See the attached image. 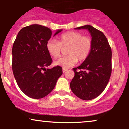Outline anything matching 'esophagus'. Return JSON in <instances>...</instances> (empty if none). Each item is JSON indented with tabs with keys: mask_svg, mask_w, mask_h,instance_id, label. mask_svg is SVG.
I'll return each instance as SVG.
<instances>
[{
	"mask_svg": "<svg viewBox=\"0 0 129 129\" xmlns=\"http://www.w3.org/2000/svg\"><path fill=\"white\" fill-rule=\"evenodd\" d=\"M67 71V69H65V68H63V69H62V72H63V73H65V72H66Z\"/></svg>",
	"mask_w": 129,
	"mask_h": 129,
	"instance_id": "obj_1",
	"label": "esophagus"
}]
</instances>
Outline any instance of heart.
I'll return each instance as SVG.
<instances>
[{"instance_id":"obj_1","label":"heart","mask_w":129,"mask_h":129,"mask_svg":"<svg viewBox=\"0 0 129 129\" xmlns=\"http://www.w3.org/2000/svg\"><path fill=\"white\" fill-rule=\"evenodd\" d=\"M67 47L68 55L55 62L56 65L65 69L73 66L78 59L81 62L88 58L93 48L92 38L79 31H72L62 34L59 37V41L50 39L46 44L47 51L54 59L59 58L61 55L62 48Z\"/></svg>"}]
</instances>
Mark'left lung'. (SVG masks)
Returning <instances> with one entry per match:
<instances>
[{
    "mask_svg": "<svg viewBox=\"0 0 129 129\" xmlns=\"http://www.w3.org/2000/svg\"><path fill=\"white\" fill-rule=\"evenodd\" d=\"M76 28L89 31L92 36L93 48L88 58L81 66L73 69L75 76L70 85L73 93L80 99L93 100L103 93L110 79L112 49L101 31L89 25Z\"/></svg>",
    "mask_w": 129,
    "mask_h": 129,
    "instance_id": "8db88e82",
    "label": "left lung"
}]
</instances>
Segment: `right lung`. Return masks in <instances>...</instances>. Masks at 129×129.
<instances>
[{
    "instance_id": "1",
    "label": "right lung",
    "mask_w": 129,
    "mask_h": 129,
    "mask_svg": "<svg viewBox=\"0 0 129 129\" xmlns=\"http://www.w3.org/2000/svg\"><path fill=\"white\" fill-rule=\"evenodd\" d=\"M58 30L54 35L61 31ZM49 28L34 24L23 27L13 45L12 69L16 82L26 96L33 99L46 96L53 90L62 75L57 66L46 69L52 63L46 44L51 38Z\"/></svg>"
}]
</instances>
